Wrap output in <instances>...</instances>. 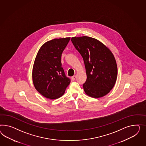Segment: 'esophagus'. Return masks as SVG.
<instances>
[{
    "instance_id": "obj_1",
    "label": "esophagus",
    "mask_w": 146,
    "mask_h": 146,
    "mask_svg": "<svg viewBox=\"0 0 146 146\" xmlns=\"http://www.w3.org/2000/svg\"><path fill=\"white\" fill-rule=\"evenodd\" d=\"M75 78H76V75H74V76H73L71 78V79H72V80L73 81H74Z\"/></svg>"
}]
</instances>
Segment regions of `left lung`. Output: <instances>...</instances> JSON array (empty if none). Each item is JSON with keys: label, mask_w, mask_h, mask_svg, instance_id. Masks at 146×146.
<instances>
[{"label": "left lung", "mask_w": 146, "mask_h": 146, "mask_svg": "<svg viewBox=\"0 0 146 146\" xmlns=\"http://www.w3.org/2000/svg\"><path fill=\"white\" fill-rule=\"evenodd\" d=\"M71 41L84 60L87 80L83 87L86 95L95 98L107 95L114 87L117 77V64L112 52L94 38L74 36Z\"/></svg>", "instance_id": "8db88e82"}]
</instances>
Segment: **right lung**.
<instances>
[{
  "label": "right lung",
  "instance_id": "add662e5",
  "mask_svg": "<svg viewBox=\"0 0 146 146\" xmlns=\"http://www.w3.org/2000/svg\"><path fill=\"white\" fill-rule=\"evenodd\" d=\"M70 37L48 41L40 48L32 72L33 83L40 94L49 99L62 96L70 80L62 67L61 56Z\"/></svg>",
  "mask_w": 146,
  "mask_h": 146
}]
</instances>
